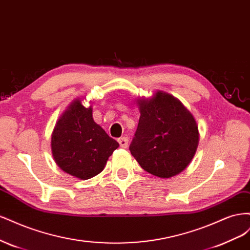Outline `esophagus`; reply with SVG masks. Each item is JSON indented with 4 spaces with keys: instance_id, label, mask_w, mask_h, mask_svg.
Listing matches in <instances>:
<instances>
[{
    "instance_id": "obj_1",
    "label": "esophagus",
    "mask_w": 250,
    "mask_h": 250,
    "mask_svg": "<svg viewBox=\"0 0 250 250\" xmlns=\"http://www.w3.org/2000/svg\"><path fill=\"white\" fill-rule=\"evenodd\" d=\"M118 142H119L121 147H122V148H127V145H128V139L127 138H125V137L120 138L118 140Z\"/></svg>"
}]
</instances>
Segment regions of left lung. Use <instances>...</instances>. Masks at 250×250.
I'll return each mask as SVG.
<instances>
[{
  "mask_svg": "<svg viewBox=\"0 0 250 250\" xmlns=\"http://www.w3.org/2000/svg\"><path fill=\"white\" fill-rule=\"evenodd\" d=\"M140 120L129 150L141 167L161 178L175 176L191 163L199 132L192 113L175 97L157 92L139 99Z\"/></svg>",
  "mask_w": 250,
  "mask_h": 250,
  "instance_id": "obj_1",
  "label": "left lung"
}]
</instances>
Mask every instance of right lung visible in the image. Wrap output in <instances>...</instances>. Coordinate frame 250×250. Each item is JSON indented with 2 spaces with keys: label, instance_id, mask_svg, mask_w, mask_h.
<instances>
[{
  "label": "right lung",
  "instance_id": "add662e5",
  "mask_svg": "<svg viewBox=\"0 0 250 250\" xmlns=\"http://www.w3.org/2000/svg\"><path fill=\"white\" fill-rule=\"evenodd\" d=\"M119 147L93 119L92 106L84 107L81 100H74L54 127L51 149L58 167L80 179L99 174L108 157Z\"/></svg>",
  "mask_w": 250,
  "mask_h": 250
}]
</instances>
